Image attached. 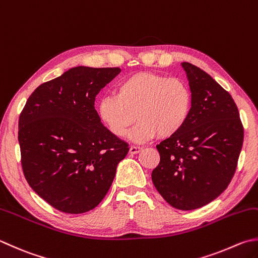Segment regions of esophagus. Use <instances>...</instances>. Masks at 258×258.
Segmentation results:
<instances>
[{
    "label": "esophagus",
    "instance_id": "obj_1",
    "mask_svg": "<svg viewBox=\"0 0 258 258\" xmlns=\"http://www.w3.org/2000/svg\"><path fill=\"white\" fill-rule=\"evenodd\" d=\"M142 150H143L142 147H136V146H131V147L129 148V153L135 155V154H139L140 152H142Z\"/></svg>",
    "mask_w": 258,
    "mask_h": 258
}]
</instances>
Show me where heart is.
Masks as SVG:
<instances>
[{
	"label": "heart",
	"instance_id": "heart-1",
	"mask_svg": "<svg viewBox=\"0 0 258 258\" xmlns=\"http://www.w3.org/2000/svg\"><path fill=\"white\" fill-rule=\"evenodd\" d=\"M193 96L188 85L177 77L139 72L121 81L115 95H105L96 103L100 122L116 138H122L136 120L130 139L144 143L158 135H177L189 119Z\"/></svg>",
	"mask_w": 258,
	"mask_h": 258
}]
</instances>
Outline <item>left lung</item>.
<instances>
[{
    "label": "left lung",
    "instance_id": "obj_1",
    "mask_svg": "<svg viewBox=\"0 0 258 258\" xmlns=\"http://www.w3.org/2000/svg\"><path fill=\"white\" fill-rule=\"evenodd\" d=\"M193 104L187 123L156 146L160 155L152 173L164 200L193 210L215 200L234 176L244 128L231 95L199 67L182 62Z\"/></svg>",
    "mask_w": 258,
    "mask_h": 258
}]
</instances>
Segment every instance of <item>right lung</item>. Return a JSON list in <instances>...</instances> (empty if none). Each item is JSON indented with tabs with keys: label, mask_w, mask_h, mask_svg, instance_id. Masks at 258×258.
I'll use <instances>...</instances> for the list:
<instances>
[{
	"label": "right lung",
	"mask_w": 258,
	"mask_h": 258,
	"mask_svg": "<svg viewBox=\"0 0 258 258\" xmlns=\"http://www.w3.org/2000/svg\"><path fill=\"white\" fill-rule=\"evenodd\" d=\"M121 72L77 66L39 85L19 118L24 177L57 210L72 215L103 200L128 144L100 122L95 96Z\"/></svg>",
	"instance_id": "right-lung-1"
}]
</instances>
